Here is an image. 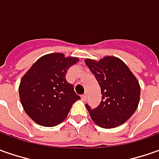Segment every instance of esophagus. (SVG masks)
I'll list each match as a JSON object with an SVG mask.
<instances>
[{"instance_id": "esophagus-1", "label": "esophagus", "mask_w": 159, "mask_h": 159, "mask_svg": "<svg viewBox=\"0 0 159 159\" xmlns=\"http://www.w3.org/2000/svg\"><path fill=\"white\" fill-rule=\"evenodd\" d=\"M81 98H82V100H83V101H85V100L87 99V95H86V94L82 95V96H81Z\"/></svg>"}]
</instances>
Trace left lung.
<instances>
[{
	"label": "left lung",
	"mask_w": 159,
	"mask_h": 159,
	"mask_svg": "<svg viewBox=\"0 0 159 159\" xmlns=\"http://www.w3.org/2000/svg\"><path fill=\"white\" fill-rule=\"evenodd\" d=\"M85 64L100 86L102 100L95 109L86 104L90 118L103 129L125 123L133 115L140 100L139 83L129 67L117 57L106 56L98 61L86 59Z\"/></svg>",
	"instance_id": "8db88e82"
}]
</instances>
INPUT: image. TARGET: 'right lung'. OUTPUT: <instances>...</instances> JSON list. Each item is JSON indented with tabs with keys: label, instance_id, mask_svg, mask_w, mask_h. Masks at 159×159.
Wrapping results in <instances>:
<instances>
[{
	"label": "right lung",
	"instance_id": "obj_1",
	"mask_svg": "<svg viewBox=\"0 0 159 159\" xmlns=\"http://www.w3.org/2000/svg\"><path fill=\"white\" fill-rule=\"evenodd\" d=\"M79 61L61 52L40 57L21 79L19 97L27 115L43 127H54L67 118L75 102L80 99L66 80L68 69Z\"/></svg>",
	"mask_w": 159,
	"mask_h": 159
}]
</instances>
